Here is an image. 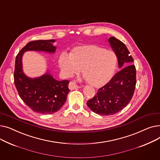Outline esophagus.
<instances>
[{
    "mask_svg": "<svg viewBox=\"0 0 160 160\" xmlns=\"http://www.w3.org/2000/svg\"><path fill=\"white\" fill-rule=\"evenodd\" d=\"M78 88H80L78 86H77V84H76L75 82H70L69 84V88L71 89V90H73V89H78Z\"/></svg>",
    "mask_w": 160,
    "mask_h": 160,
    "instance_id": "obj_1",
    "label": "esophagus"
}]
</instances>
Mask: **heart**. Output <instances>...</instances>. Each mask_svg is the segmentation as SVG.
I'll return each mask as SVG.
<instances>
[{
	"label": "heart",
	"mask_w": 160,
	"mask_h": 160,
	"mask_svg": "<svg viewBox=\"0 0 160 160\" xmlns=\"http://www.w3.org/2000/svg\"><path fill=\"white\" fill-rule=\"evenodd\" d=\"M59 67L65 77H72L80 72L89 85L99 88L110 81L117 65V56L112 50L96 45H83L72 48L69 54L62 53Z\"/></svg>",
	"instance_id": "obj_1"
}]
</instances>
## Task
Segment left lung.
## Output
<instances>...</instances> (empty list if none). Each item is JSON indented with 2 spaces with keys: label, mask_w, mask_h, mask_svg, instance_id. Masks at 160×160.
<instances>
[{
  "label": "left lung",
  "mask_w": 160,
  "mask_h": 160,
  "mask_svg": "<svg viewBox=\"0 0 160 160\" xmlns=\"http://www.w3.org/2000/svg\"><path fill=\"white\" fill-rule=\"evenodd\" d=\"M108 41L121 69L87 102L91 111L101 115L115 114L127 106L133 97L136 84V67L132 64L133 60L127 47L115 37L110 38Z\"/></svg>",
  "instance_id": "8db88e82"
}]
</instances>
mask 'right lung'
I'll list each match as a JSON object with an SVG mask.
<instances>
[{
	"label": "right lung",
	"instance_id": "right-lung-1",
	"mask_svg": "<svg viewBox=\"0 0 160 160\" xmlns=\"http://www.w3.org/2000/svg\"><path fill=\"white\" fill-rule=\"evenodd\" d=\"M56 41L37 40L29 42L15 58L14 83L21 98L31 110L41 114H52L65 104L70 90L68 80L58 81L48 71L38 78H30L22 69V59L27 51L55 52Z\"/></svg>",
	"mask_w": 160,
	"mask_h": 160
}]
</instances>
